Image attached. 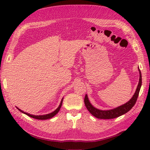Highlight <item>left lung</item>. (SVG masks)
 <instances>
[{"instance_id":"8db88e82","label":"left lung","mask_w":150,"mask_h":150,"mask_svg":"<svg viewBox=\"0 0 150 150\" xmlns=\"http://www.w3.org/2000/svg\"><path fill=\"white\" fill-rule=\"evenodd\" d=\"M139 73H140V78H139V84L137 86V88L135 94L133 95V97L128 102V103H126V104L122 105V106L117 107L113 110H106V111L100 110L92 106V105L90 104V101L88 100L87 95H86V96L84 97V104L88 110L90 111V113L91 115H93L94 117L97 118V119H114V118H117L118 117H120L121 115H122L126 113L133 107V106H134L135 104L136 103L137 100L139 91H140V90H141V87L142 85V75H141V72L140 71V69H139Z\"/></svg>"}]
</instances>
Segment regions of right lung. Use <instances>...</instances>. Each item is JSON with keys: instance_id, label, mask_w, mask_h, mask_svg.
Here are the masks:
<instances>
[{"instance_id": "add662e5", "label": "right lung", "mask_w": 150, "mask_h": 150, "mask_svg": "<svg viewBox=\"0 0 150 150\" xmlns=\"http://www.w3.org/2000/svg\"><path fill=\"white\" fill-rule=\"evenodd\" d=\"M62 99L61 100V102H60V104L59 105V106L58 107V108L57 109H56L55 111H53V112L51 113H49V114H47V115H30L29 113H25L24 112V111H22V110H21L20 109H18V108H17V109H18L19 111H21V112L24 113V114L27 115H28L30 117H32V118H34V119H39V120H46V119H51V118H52L53 117H54L55 115L59 112L60 108H61V106H62Z\"/></svg>"}]
</instances>
